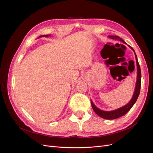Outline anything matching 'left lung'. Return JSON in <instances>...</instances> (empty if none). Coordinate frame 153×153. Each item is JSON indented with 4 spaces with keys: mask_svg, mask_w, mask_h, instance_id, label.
Wrapping results in <instances>:
<instances>
[{
    "mask_svg": "<svg viewBox=\"0 0 153 153\" xmlns=\"http://www.w3.org/2000/svg\"><path fill=\"white\" fill-rule=\"evenodd\" d=\"M109 38L112 39L121 41L124 43H126L124 41V40H123L121 38H119V37L117 36H110ZM129 47L133 50L134 53H135V51H134L133 48L131 47L130 46H129ZM135 57H136L137 66V84H136L135 92H134V94L132 97L131 101H129V102L127 105L123 106V107L118 108L117 110H113V111H109V112L108 111H103V110H100L99 108L96 107V106L94 105V103H92V101H91V105H92V108H93L95 113L98 115H99L100 117H102L103 119H117L120 117L123 116V115H124V114H126L128 112V111L131 108L133 105L135 103V102L137 100L138 97V96H139L140 91V87H141V71H140V67L139 64H138L136 54H135Z\"/></svg>",
    "mask_w": 153,
    "mask_h": 153,
    "instance_id": "1",
    "label": "left lung"
}]
</instances>
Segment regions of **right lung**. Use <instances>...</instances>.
Returning <instances> with one entry per match:
<instances>
[{
    "mask_svg": "<svg viewBox=\"0 0 153 153\" xmlns=\"http://www.w3.org/2000/svg\"><path fill=\"white\" fill-rule=\"evenodd\" d=\"M49 35H43V36H46V37H48Z\"/></svg>",
    "mask_w": 153,
    "mask_h": 153,
    "instance_id": "1",
    "label": "right lung"
}]
</instances>
